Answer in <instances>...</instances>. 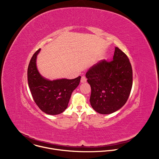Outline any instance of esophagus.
<instances>
[{
  "mask_svg": "<svg viewBox=\"0 0 159 159\" xmlns=\"http://www.w3.org/2000/svg\"><path fill=\"white\" fill-rule=\"evenodd\" d=\"M87 81V78L85 77V76H82L81 77V79H80V82L82 83H84V82H85Z\"/></svg>",
  "mask_w": 159,
  "mask_h": 159,
  "instance_id": "esophagus-1",
  "label": "esophagus"
}]
</instances>
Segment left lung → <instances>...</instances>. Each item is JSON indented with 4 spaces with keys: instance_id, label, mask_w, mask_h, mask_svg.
Wrapping results in <instances>:
<instances>
[{
    "instance_id": "1",
    "label": "left lung",
    "mask_w": 159,
    "mask_h": 159,
    "mask_svg": "<svg viewBox=\"0 0 159 159\" xmlns=\"http://www.w3.org/2000/svg\"><path fill=\"white\" fill-rule=\"evenodd\" d=\"M91 87L90 105L98 112H114L126 102L133 84L132 67L127 55L115 48L113 59L102 60L85 74Z\"/></svg>"
}]
</instances>
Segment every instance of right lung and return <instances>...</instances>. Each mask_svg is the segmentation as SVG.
<instances>
[{"label": "right lung", "instance_id": "add662e5", "mask_svg": "<svg viewBox=\"0 0 159 159\" xmlns=\"http://www.w3.org/2000/svg\"><path fill=\"white\" fill-rule=\"evenodd\" d=\"M40 49L33 55L28 69V81L33 98L38 107L44 112L56 115L67 107L72 92L79 85L80 76L74 79L48 80L38 72L36 60Z\"/></svg>", "mask_w": 159, "mask_h": 159}]
</instances>
